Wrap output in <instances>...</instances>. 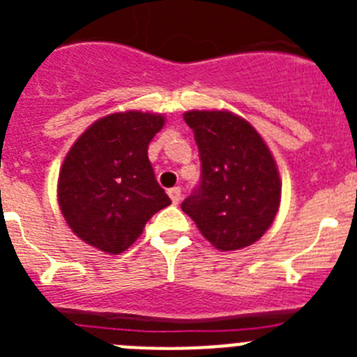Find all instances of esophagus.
Wrapping results in <instances>:
<instances>
[{"mask_svg": "<svg viewBox=\"0 0 357 357\" xmlns=\"http://www.w3.org/2000/svg\"><path fill=\"white\" fill-rule=\"evenodd\" d=\"M168 195H169V198H172V202L173 204H178V202H181V198H182V193H181V188H178V185H176V188H172V189H168Z\"/></svg>", "mask_w": 357, "mask_h": 357, "instance_id": "34e87169", "label": "esophagus"}]
</instances>
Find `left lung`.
<instances>
[{"mask_svg":"<svg viewBox=\"0 0 357 357\" xmlns=\"http://www.w3.org/2000/svg\"><path fill=\"white\" fill-rule=\"evenodd\" d=\"M200 153V184L182 202L204 238L229 252L255 243L275 220L280 176L250 123L227 110H189Z\"/></svg>","mask_w":357,"mask_h":357,"instance_id":"8db88e82","label":"left lung"}]
</instances>
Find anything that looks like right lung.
<instances>
[{"instance_id":"right-lung-1","label":"right lung","mask_w":357,"mask_h":357,"mask_svg":"<svg viewBox=\"0 0 357 357\" xmlns=\"http://www.w3.org/2000/svg\"><path fill=\"white\" fill-rule=\"evenodd\" d=\"M164 118L116 112L93 123L73 144L59 175V206L91 247L121 254L155 213L172 204L148 159Z\"/></svg>"}]
</instances>
